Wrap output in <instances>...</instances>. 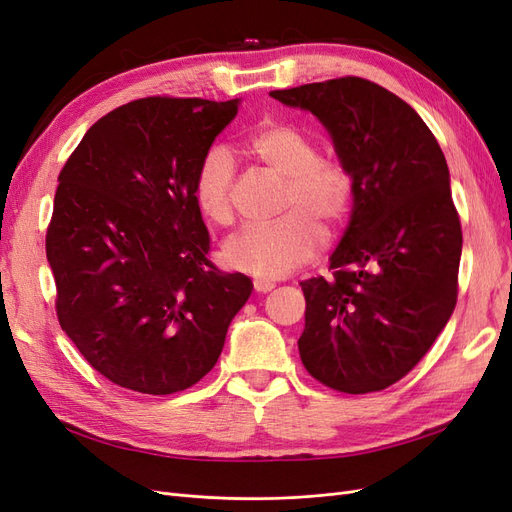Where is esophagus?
<instances>
[{
  "mask_svg": "<svg viewBox=\"0 0 512 512\" xmlns=\"http://www.w3.org/2000/svg\"><path fill=\"white\" fill-rule=\"evenodd\" d=\"M273 288H275V284L269 282V280H254V290H256V292L265 294V292H271Z\"/></svg>",
  "mask_w": 512,
  "mask_h": 512,
  "instance_id": "1",
  "label": "esophagus"
}]
</instances>
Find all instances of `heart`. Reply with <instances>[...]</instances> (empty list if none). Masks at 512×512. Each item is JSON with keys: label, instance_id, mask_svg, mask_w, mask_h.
<instances>
[{"label": "heart", "instance_id": "heart-1", "mask_svg": "<svg viewBox=\"0 0 512 512\" xmlns=\"http://www.w3.org/2000/svg\"><path fill=\"white\" fill-rule=\"evenodd\" d=\"M245 149L284 179V215L269 226L239 230L224 243L222 256L226 267L256 280H280L318 254V222L327 228L344 222L352 205L354 177L344 162L318 156V145L290 123L262 121L247 136ZM232 181L235 168L228 153L222 147L209 149L192 179V200L207 222L224 226L232 220Z\"/></svg>", "mask_w": 512, "mask_h": 512}]
</instances>
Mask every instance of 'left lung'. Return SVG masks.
<instances>
[{
	"label": "left lung",
	"mask_w": 512,
	"mask_h": 512,
	"mask_svg": "<svg viewBox=\"0 0 512 512\" xmlns=\"http://www.w3.org/2000/svg\"><path fill=\"white\" fill-rule=\"evenodd\" d=\"M269 96L316 115L354 177L331 277L301 282V361L339 393L382 391L423 359L457 303L463 239L446 158L408 102L359 76Z\"/></svg>",
	"instance_id": "1"
}]
</instances>
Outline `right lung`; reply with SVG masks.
<instances>
[{
    "label": "right lung",
    "mask_w": 512,
    "mask_h": 512,
    "mask_svg": "<svg viewBox=\"0 0 512 512\" xmlns=\"http://www.w3.org/2000/svg\"><path fill=\"white\" fill-rule=\"evenodd\" d=\"M237 111L239 100H134L98 119L61 168L46 230L57 318L123 389H190L250 299V277L207 258L192 200L198 162Z\"/></svg>",
    "instance_id": "right-lung-1"
}]
</instances>
